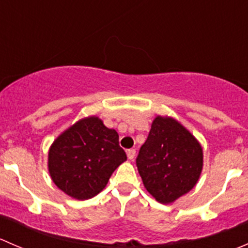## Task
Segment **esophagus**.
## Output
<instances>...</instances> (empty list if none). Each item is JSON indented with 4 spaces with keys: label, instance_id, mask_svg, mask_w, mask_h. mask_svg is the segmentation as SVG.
Segmentation results:
<instances>
[{
    "label": "esophagus",
    "instance_id": "1",
    "mask_svg": "<svg viewBox=\"0 0 248 248\" xmlns=\"http://www.w3.org/2000/svg\"><path fill=\"white\" fill-rule=\"evenodd\" d=\"M127 157H128L131 161H133L134 157H136V150H134V149L127 150Z\"/></svg>",
    "mask_w": 248,
    "mask_h": 248
}]
</instances>
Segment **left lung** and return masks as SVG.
<instances>
[{"label":"left lung","mask_w":248,"mask_h":248,"mask_svg":"<svg viewBox=\"0 0 248 248\" xmlns=\"http://www.w3.org/2000/svg\"><path fill=\"white\" fill-rule=\"evenodd\" d=\"M145 188L162 204H170L196 186L202 150L182 124L157 116L136 159Z\"/></svg>","instance_id":"8db88e82"}]
</instances>
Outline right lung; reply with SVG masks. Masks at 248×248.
I'll return each mask as SVG.
<instances>
[{
	"mask_svg": "<svg viewBox=\"0 0 248 248\" xmlns=\"http://www.w3.org/2000/svg\"><path fill=\"white\" fill-rule=\"evenodd\" d=\"M127 159L119 134L91 116L69 127L49 150V172L61 191L78 201L98 194Z\"/></svg>",
	"mask_w": 248,
	"mask_h": 248,
	"instance_id": "1",
	"label": "right lung"
}]
</instances>
